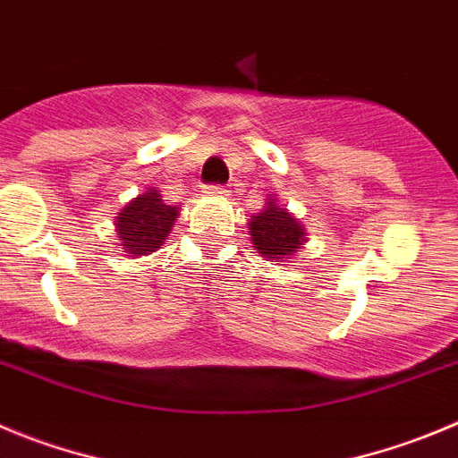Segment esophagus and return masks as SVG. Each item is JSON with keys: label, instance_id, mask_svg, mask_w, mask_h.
I'll use <instances>...</instances> for the list:
<instances>
[{"label": "esophagus", "instance_id": "1", "mask_svg": "<svg viewBox=\"0 0 458 458\" xmlns=\"http://www.w3.org/2000/svg\"><path fill=\"white\" fill-rule=\"evenodd\" d=\"M205 194L216 196V199H225V196H228V190H225V187H221V185H208V187H205Z\"/></svg>", "mask_w": 458, "mask_h": 458}]
</instances>
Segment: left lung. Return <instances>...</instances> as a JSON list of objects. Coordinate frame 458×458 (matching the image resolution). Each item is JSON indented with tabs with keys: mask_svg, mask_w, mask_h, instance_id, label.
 I'll use <instances>...</instances> for the list:
<instances>
[{
	"mask_svg": "<svg viewBox=\"0 0 458 458\" xmlns=\"http://www.w3.org/2000/svg\"><path fill=\"white\" fill-rule=\"evenodd\" d=\"M250 242L267 259L287 262L305 246L307 233L292 212L276 203V196L267 200V208L250 219Z\"/></svg>",
	"mask_w": 458,
	"mask_h": 458,
	"instance_id": "obj_1",
	"label": "left lung"
}]
</instances>
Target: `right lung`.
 I'll use <instances>...</instances> for the list:
<instances>
[{
    "mask_svg": "<svg viewBox=\"0 0 458 458\" xmlns=\"http://www.w3.org/2000/svg\"><path fill=\"white\" fill-rule=\"evenodd\" d=\"M181 208H171L162 200L157 190L148 187L144 194L132 199L117 216V237L122 253L128 258L151 255L160 249L176 224Z\"/></svg>",
    "mask_w": 458,
    "mask_h": 458,
    "instance_id": "1",
    "label": "right lung"
}]
</instances>
